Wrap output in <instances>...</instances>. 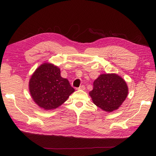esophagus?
Returning a JSON list of instances; mask_svg holds the SVG:
<instances>
[{"instance_id": "esophagus-1", "label": "esophagus", "mask_w": 156, "mask_h": 156, "mask_svg": "<svg viewBox=\"0 0 156 156\" xmlns=\"http://www.w3.org/2000/svg\"><path fill=\"white\" fill-rule=\"evenodd\" d=\"M77 89H78V90H84V89H85V86L84 85H81Z\"/></svg>"}]
</instances>
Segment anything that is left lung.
I'll return each mask as SVG.
<instances>
[{
    "label": "left lung",
    "instance_id": "8db88e82",
    "mask_svg": "<svg viewBox=\"0 0 156 156\" xmlns=\"http://www.w3.org/2000/svg\"><path fill=\"white\" fill-rule=\"evenodd\" d=\"M94 103L107 112L117 109L125 100L128 87L125 81L115 74H101L93 83L90 92Z\"/></svg>",
    "mask_w": 156,
    "mask_h": 156
}]
</instances>
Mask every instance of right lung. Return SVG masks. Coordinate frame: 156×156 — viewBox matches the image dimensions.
Returning <instances> with one entry per match:
<instances>
[{
	"label": "right lung",
	"instance_id": "right-lung-1",
	"mask_svg": "<svg viewBox=\"0 0 156 156\" xmlns=\"http://www.w3.org/2000/svg\"><path fill=\"white\" fill-rule=\"evenodd\" d=\"M29 90L35 103L46 110H51L64 103L74 92V88L67 79L62 77L58 67L45 63L32 75Z\"/></svg>",
	"mask_w": 156,
	"mask_h": 156
}]
</instances>
